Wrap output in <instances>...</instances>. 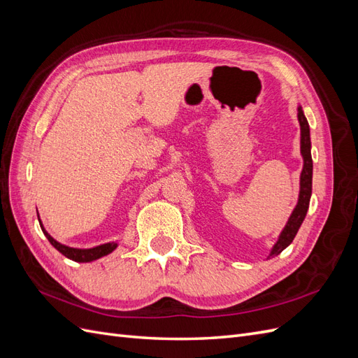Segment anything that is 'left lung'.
I'll list each match as a JSON object with an SVG mask.
<instances>
[{
  "mask_svg": "<svg viewBox=\"0 0 358 358\" xmlns=\"http://www.w3.org/2000/svg\"><path fill=\"white\" fill-rule=\"evenodd\" d=\"M297 117L300 124V154L303 157V170L300 175V192H299V201L296 204L294 210L289 215V218L284 227V230L280 231L278 242L273 245L272 251L268 254V258L276 257L284 249L294 241V237L300 229V225L305 220V216L309 209L310 194H312V157H310V131L308 119L301 110V106L297 107Z\"/></svg>",
  "mask_w": 358,
  "mask_h": 358,
  "instance_id": "obj_1",
  "label": "left lung"
}]
</instances>
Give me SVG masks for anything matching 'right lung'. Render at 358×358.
Segmentation results:
<instances>
[{
    "label": "right lung",
    "instance_id": "obj_1",
    "mask_svg": "<svg viewBox=\"0 0 358 358\" xmlns=\"http://www.w3.org/2000/svg\"><path fill=\"white\" fill-rule=\"evenodd\" d=\"M38 222H40V227L43 233H45V236L48 237V241L50 242V245L58 249V251L66 255L67 258L73 259V262H78V263H90V262H94V259H99L104 255H109L110 252H113L117 243L116 242H109V243H103V245H99V246H94V248H88V249H82V248H71V246H67V245H62L59 242H57L53 237L45 230V227H43L41 221H40V216H38Z\"/></svg>",
    "mask_w": 358,
    "mask_h": 358
}]
</instances>
